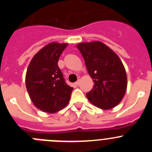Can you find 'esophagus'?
Returning <instances> with one entry per match:
<instances>
[{"label":"esophagus","instance_id":"esophagus-1","mask_svg":"<svg viewBox=\"0 0 152 152\" xmlns=\"http://www.w3.org/2000/svg\"><path fill=\"white\" fill-rule=\"evenodd\" d=\"M75 85H77V86H79L80 85V80H77V81H76V82H75Z\"/></svg>","mask_w":152,"mask_h":152}]
</instances>
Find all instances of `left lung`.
<instances>
[{"label": "left lung", "instance_id": "obj_1", "mask_svg": "<svg viewBox=\"0 0 152 152\" xmlns=\"http://www.w3.org/2000/svg\"><path fill=\"white\" fill-rule=\"evenodd\" d=\"M94 86L86 94L88 100L103 110L118 105L127 88L126 70L117 55L100 42L77 45Z\"/></svg>", "mask_w": 152, "mask_h": 152}]
</instances>
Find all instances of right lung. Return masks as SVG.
Wrapping results in <instances>:
<instances>
[{"label":"right lung","instance_id":"obj_1","mask_svg":"<svg viewBox=\"0 0 152 152\" xmlns=\"http://www.w3.org/2000/svg\"><path fill=\"white\" fill-rule=\"evenodd\" d=\"M68 44L52 42L39 51L31 60L26 86L31 100L40 110L53 113L68 103L73 88L68 85L58 66Z\"/></svg>","mask_w":152,"mask_h":152}]
</instances>
